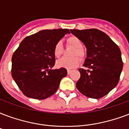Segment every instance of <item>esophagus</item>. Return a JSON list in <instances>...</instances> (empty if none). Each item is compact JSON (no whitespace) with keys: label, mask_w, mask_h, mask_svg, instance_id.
<instances>
[{"label":"esophagus","mask_w":129,"mask_h":129,"mask_svg":"<svg viewBox=\"0 0 129 129\" xmlns=\"http://www.w3.org/2000/svg\"><path fill=\"white\" fill-rule=\"evenodd\" d=\"M67 72H68V74H70L72 72V70H67Z\"/></svg>","instance_id":"esophagus-1"}]
</instances>
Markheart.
<instances>
[{
  "mask_svg": "<svg viewBox=\"0 0 129 129\" xmlns=\"http://www.w3.org/2000/svg\"><path fill=\"white\" fill-rule=\"evenodd\" d=\"M66 45L74 47V49L70 53V57H64L57 61V66L66 69H72L77 66L80 63V59H84L86 57V52L82 48V42L77 36H71L66 39ZM63 53V47L62 43L58 42L55 44L53 49L54 56L56 58H59ZM77 55L78 58L76 57Z\"/></svg>",
  "mask_w": 129,
  "mask_h": 129,
  "instance_id": "heart-1",
  "label": "heart"
}]
</instances>
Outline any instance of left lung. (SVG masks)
<instances>
[{
  "instance_id": "left-lung-1",
  "label": "left lung",
  "mask_w": 129,
  "mask_h": 129,
  "mask_svg": "<svg viewBox=\"0 0 129 129\" xmlns=\"http://www.w3.org/2000/svg\"><path fill=\"white\" fill-rule=\"evenodd\" d=\"M87 49L83 66L79 69L80 78L76 84L78 90L89 98L100 99L116 86L120 80L123 62L118 45L101 30L70 29Z\"/></svg>"
}]
</instances>
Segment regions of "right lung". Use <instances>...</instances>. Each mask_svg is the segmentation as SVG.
Here are the masks:
<instances>
[{
    "label": "right lung",
    "mask_w": 129,
    "mask_h": 129,
    "mask_svg": "<svg viewBox=\"0 0 129 129\" xmlns=\"http://www.w3.org/2000/svg\"><path fill=\"white\" fill-rule=\"evenodd\" d=\"M67 33L70 29L42 30L25 37L13 53L11 75L26 97L45 100L57 91L67 70H51L55 63L53 49Z\"/></svg>",
    "instance_id": "obj_1"
}]
</instances>
